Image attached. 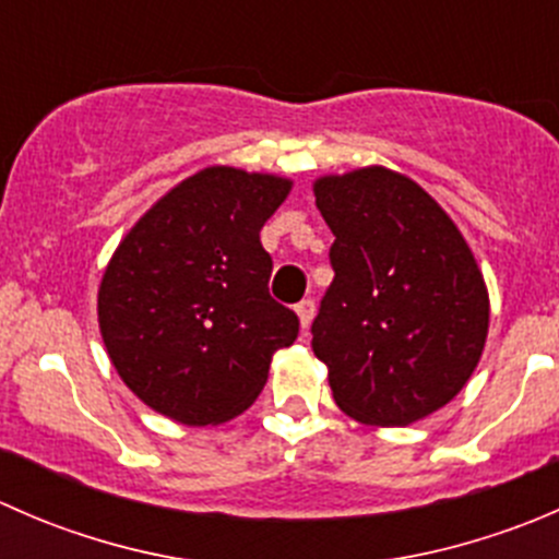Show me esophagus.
I'll list each match as a JSON object with an SVG mask.
<instances>
[{
  "label": "esophagus",
  "mask_w": 559,
  "mask_h": 559,
  "mask_svg": "<svg viewBox=\"0 0 559 559\" xmlns=\"http://www.w3.org/2000/svg\"><path fill=\"white\" fill-rule=\"evenodd\" d=\"M297 316H300V324H302V330H308V326H311V321H313V316H316V302L313 300H302V302H297Z\"/></svg>",
  "instance_id": "obj_1"
}]
</instances>
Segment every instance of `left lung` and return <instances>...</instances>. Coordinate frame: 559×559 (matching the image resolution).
Listing matches in <instances>:
<instances>
[{
	"label": "left lung",
	"mask_w": 559,
	"mask_h": 559,
	"mask_svg": "<svg viewBox=\"0 0 559 559\" xmlns=\"http://www.w3.org/2000/svg\"><path fill=\"white\" fill-rule=\"evenodd\" d=\"M335 235V270L313 319V354L337 408L405 427L443 408L481 359L489 295L441 205L405 175L362 167L313 183Z\"/></svg>",
	"instance_id": "obj_1"
}]
</instances>
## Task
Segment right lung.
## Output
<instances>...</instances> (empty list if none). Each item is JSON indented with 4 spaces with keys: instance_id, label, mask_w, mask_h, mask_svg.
Listing matches in <instances>:
<instances>
[{
    "instance_id": "obj_1",
    "label": "right lung",
    "mask_w": 559,
    "mask_h": 559,
    "mask_svg": "<svg viewBox=\"0 0 559 559\" xmlns=\"http://www.w3.org/2000/svg\"><path fill=\"white\" fill-rule=\"evenodd\" d=\"M289 178L205 167L127 233L99 284L112 368L148 408L189 427L243 414L300 319L270 297L259 233Z\"/></svg>"
}]
</instances>
